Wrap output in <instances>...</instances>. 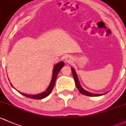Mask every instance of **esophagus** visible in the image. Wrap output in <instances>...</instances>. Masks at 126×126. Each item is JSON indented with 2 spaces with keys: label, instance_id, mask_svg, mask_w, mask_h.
<instances>
[{
  "label": "esophagus",
  "instance_id": "obj_1",
  "mask_svg": "<svg viewBox=\"0 0 126 126\" xmlns=\"http://www.w3.org/2000/svg\"><path fill=\"white\" fill-rule=\"evenodd\" d=\"M65 61H66V63H70L73 61V58L71 56L67 55L65 57Z\"/></svg>",
  "mask_w": 126,
  "mask_h": 126
}]
</instances>
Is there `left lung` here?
I'll use <instances>...</instances> for the list:
<instances>
[{"instance_id":"obj_1","label":"left lung","mask_w":126,"mask_h":126,"mask_svg":"<svg viewBox=\"0 0 126 126\" xmlns=\"http://www.w3.org/2000/svg\"><path fill=\"white\" fill-rule=\"evenodd\" d=\"M71 69H72L73 76L74 79H75V84H76V87L78 88V90L79 91V92L81 93V94H84V95L89 96H99L104 95V94H106V93H108L109 92H107V93H102V94H97V93H91V92H89L87 91V90H84V89L82 87V86H81L79 81L78 77V75H77V74H76L75 68H74L73 67H72V68H71Z\"/></svg>"}]
</instances>
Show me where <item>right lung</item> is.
Returning a JSON list of instances; mask_svg holds the SVG:
<instances>
[{
	"instance_id": "1",
	"label": "right lung",
	"mask_w": 126,
	"mask_h": 126,
	"mask_svg": "<svg viewBox=\"0 0 126 126\" xmlns=\"http://www.w3.org/2000/svg\"><path fill=\"white\" fill-rule=\"evenodd\" d=\"M63 66H64V63H63V61H61L59 62V63H57L56 65H54L53 67V70L52 78H51V82H50L48 87H47V89L45 90V91L36 94H25V93H23L20 92H19L18 90L17 92H19L20 94H22V95L25 96H27L28 97V98H32V99H44V98H46V97L48 96L51 93V92H52L53 89V87L54 86V84H55L56 79V78H57V76H58V73L59 72V71L61 70V69L63 68ZM10 84H11V83H10ZM11 86L14 88V87L13 86L12 84H11Z\"/></svg>"
}]
</instances>
